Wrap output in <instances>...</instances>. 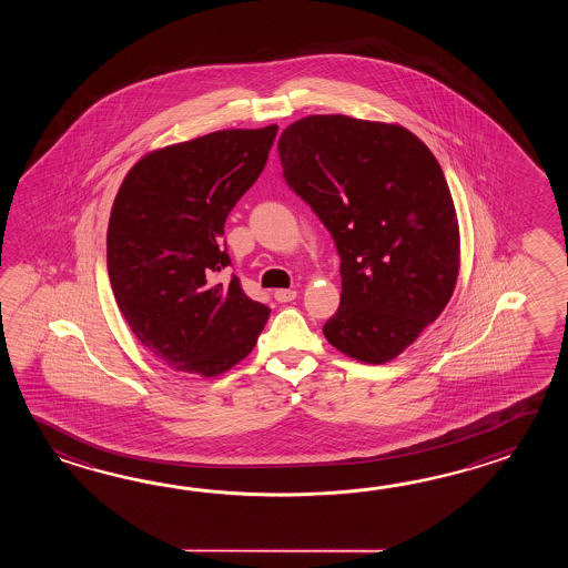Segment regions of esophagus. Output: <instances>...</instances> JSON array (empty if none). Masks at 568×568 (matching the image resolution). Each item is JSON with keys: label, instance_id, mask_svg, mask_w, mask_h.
Wrapping results in <instances>:
<instances>
[{"label": "esophagus", "instance_id": "esophagus-1", "mask_svg": "<svg viewBox=\"0 0 568 568\" xmlns=\"http://www.w3.org/2000/svg\"><path fill=\"white\" fill-rule=\"evenodd\" d=\"M274 298L278 302H292L296 298V290H276V292H274Z\"/></svg>", "mask_w": 568, "mask_h": 568}]
</instances>
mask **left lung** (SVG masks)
<instances>
[{
	"label": "left lung",
	"mask_w": 568,
	"mask_h": 568,
	"mask_svg": "<svg viewBox=\"0 0 568 568\" xmlns=\"http://www.w3.org/2000/svg\"><path fill=\"white\" fill-rule=\"evenodd\" d=\"M286 184L323 221L341 257L326 341L386 363L435 323L459 276V223L433 152L402 125L311 115L278 142Z\"/></svg>",
	"instance_id": "8db88e82"
}]
</instances>
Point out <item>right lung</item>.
Returning <instances> with one entry per match:
<instances>
[{
	"mask_svg": "<svg viewBox=\"0 0 568 568\" xmlns=\"http://www.w3.org/2000/svg\"><path fill=\"white\" fill-rule=\"evenodd\" d=\"M278 125L223 130L133 166L111 209L108 272L123 318L160 362L223 374L254 349L270 308L245 296L223 242L231 209L257 181Z\"/></svg>",
	"mask_w": 568,
	"mask_h": 568,
	"instance_id": "1",
	"label": "right lung"
}]
</instances>
